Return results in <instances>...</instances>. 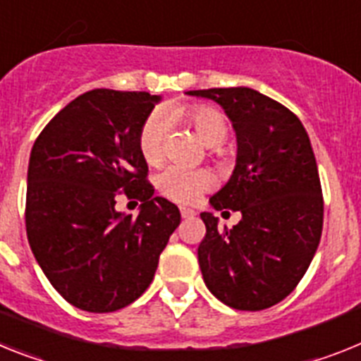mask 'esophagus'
<instances>
[{
    "label": "esophagus",
    "instance_id": "obj_1",
    "mask_svg": "<svg viewBox=\"0 0 361 361\" xmlns=\"http://www.w3.org/2000/svg\"><path fill=\"white\" fill-rule=\"evenodd\" d=\"M180 215H183V219H192V217H195V212H193L192 208H186V206H183V208H180Z\"/></svg>",
    "mask_w": 361,
    "mask_h": 361
}]
</instances>
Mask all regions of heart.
I'll return each instance as SVG.
<instances>
[{
	"instance_id": "heart-1",
	"label": "heart",
	"mask_w": 361,
	"mask_h": 361,
	"mask_svg": "<svg viewBox=\"0 0 361 361\" xmlns=\"http://www.w3.org/2000/svg\"><path fill=\"white\" fill-rule=\"evenodd\" d=\"M169 118L183 120L201 138L206 146H221L226 140L228 124L217 109L206 106L171 107ZM166 120L159 113L144 120L138 133V149L147 164H159L164 157ZM160 193L180 204L197 201L214 184V175L208 169H186L180 166H168L157 178Z\"/></svg>"
}]
</instances>
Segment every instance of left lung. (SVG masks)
Wrapping results in <instances>:
<instances>
[{"label": "left lung", "instance_id": "obj_1", "mask_svg": "<svg viewBox=\"0 0 361 361\" xmlns=\"http://www.w3.org/2000/svg\"><path fill=\"white\" fill-rule=\"evenodd\" d=\"M188 94L217 102L237 137L235 169L210 204L243 217L219 230L214 214H201L204 283L232 309H269L298 286L322 237L323 195L309 135L290 109L250 87Z\"/></svg>", "mask_w": 361, "mask_h": 361}]
</instances>
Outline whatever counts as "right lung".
I'll list each match as a JSON object with an SVG mask.
<instances>
[{
    "instance_id": "1",
    "label": "right lung",
    "mask_w": 361,
    "mask_h": 361,
    "mask_svg": "<svg viewBox=\"0 0 361 361\" xmlns=\"http://www.w3.org/2000/svg\"><path fill=\"white\" fill-rule=\"evenodd\" d=\"M160 97L92 89L67 104L34 142L27 173L30 250L51 285L78 309L115 312L153 281L180 212L153 197L138 133ZM143 202L133 219L116 195Z\"/></svg>"
}]
</instances>
